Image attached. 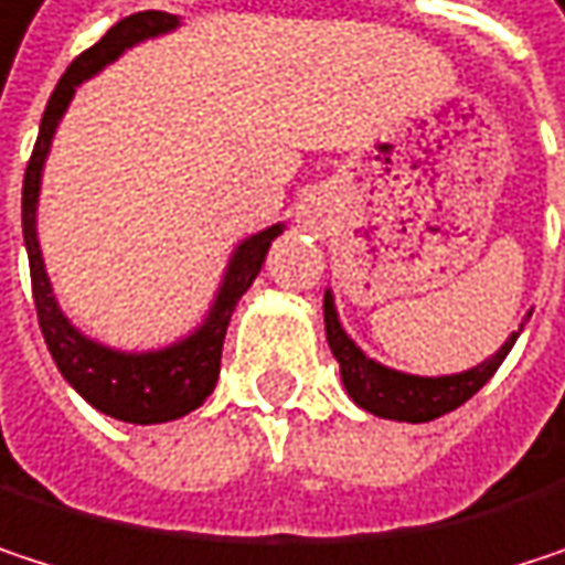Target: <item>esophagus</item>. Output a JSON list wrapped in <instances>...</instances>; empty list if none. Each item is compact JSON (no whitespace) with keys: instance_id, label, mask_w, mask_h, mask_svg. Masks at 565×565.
I'll return each mask as SVG.
<instances>
[{"instance_id":"34e87169","label":"esophagus","mask_w":565,"mask_h":565,"mask_svg":"<svg viewBox=\"0 0 565 565\" xmlns=\"http://www.w3.org/2000/svg\"><path fill=\"white\" fill-rule=\"evenodd\" d=\"M299 226L306 233H316V236L326 233V226H329V203H326L322 193H312V196H306L299 203Z\"/></svg>"}]
</instances>
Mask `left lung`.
Returning <instances> with one entry per match:
<instances>
[{"instance_id": "left-lung-1", "label": "left lung", "mask_w": 565, "mask_h": 565, "mask_svg": "<svg viewBox=\"0 0 565 565\" xmlns=\"http://www.w3.org/2000/svg\"><path fill=\"white\" fill-rule=\"evenodd\" d=\"M322 316H326V339L329 349L339 362L342 372V385L345 395L369 415L375 418H388V422H408L424 424L460 408L463 402H470L490 379L493 372L503 365L507 352L513 349V342L520 339L523 326L530 322L533 312L523 316L520 329L507 335V342L483 362L463 369V372H450V375H412V372H398L388 369L375 359H369L359 342L345 332L339 309H335V296L332 289H326V302H322Z\"/></svg>"}]
</instances>
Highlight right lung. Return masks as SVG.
Wrapping results in <instances>:
<instances>
[{
    "label": "right lung",
    "instance_id": "right-lung-1",
    "mask_svg": "<svg viewBox=\"0 0 565 565\" xmlns=\"http://www.w3.org/2000/svg\"><path fill=\"white\" fill-rule=\"evenodd\" d=\"M180 29V15L147 9L121 19L118 25L108 29V35L92 45L85 55H78L68 72L62 75L58 88L49 98V108L42 115L39 141L32 150V160L25 167V183H22V236H25V253H29V269H32V296H35V312L39 326L45 335V345L62 372V379L102 415L115 422L128 424H163L177 422L200 408L210 392L216 388L220 379V355H223V339L230 316L243 292L253 286L259 276L266 253L273 239L286 230V223H273L246 239L236 243V249L226 259L223 279L216 286V296L200 319L196 329L180 335L170 345L160 349H143L128 352L105 345L82 332L65 309L58 306V296L52 289L42 243H39V193H42V173L45 160L55 141V131L78 92L88 78L105 72L111 62H118L128 49L141 45L147 39H160Z\"/></svg>",
    "mask_w": 565,
    "mask_h": 565
}]
</instances>
